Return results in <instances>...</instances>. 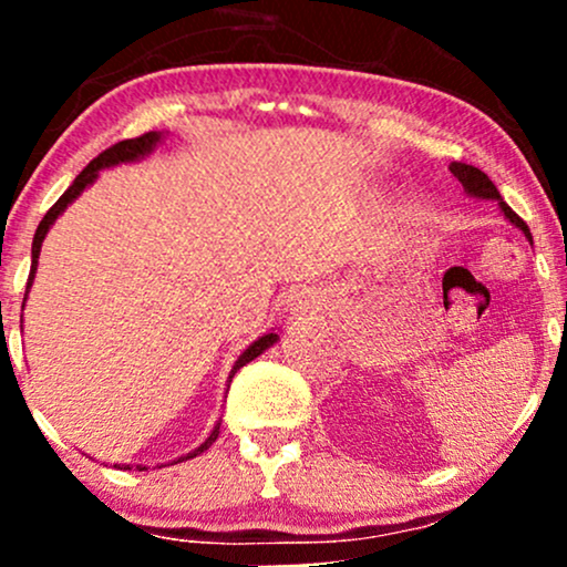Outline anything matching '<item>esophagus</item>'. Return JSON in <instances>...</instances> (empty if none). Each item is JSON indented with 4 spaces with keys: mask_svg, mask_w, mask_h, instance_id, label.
I'll use <instances>...</instances> for the list:
<instances>
[{
    "mask_svg": "<svg viewBox=\"0 0 567 567\" xmlns=\"http://www.w3.org/2000/svg\"><path fill=\"white\" fill-rule=\"evenodd\" d=\"M309 309H311V296H306V292H298V296L292 298V311H298V315H306Z\"/></svg>",
    "mask_w": 567,
    "mask_h": 567,
    "instance_id": "1",
    "label": "esophagus"
}]
</instances>
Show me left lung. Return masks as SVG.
Instances as JSON below:
<instances>
[{
	"mask_svg": "<svg viewBox=\"0 0 567 567\" xmlns=\"http://www.w3.org/2000/svg\"><path fill=\"white\" fill-rule=\"evenodd\" d=\"M451 173L455 175V178L461 181V186H464V192H466V194H472V197H480V199H496V202H498V207H501V213H504V216L509 218L512 224L517 226V229L523 231L525 237L530 239V245H533V237H530L528 224H525V220L519 218L517 213H514L512 207L506 205L504 199H501L498 188L493 186V181L487 178V175H485L483 171H477V167H474V165H464V162H451Z\"/></svg>",
	"mask_w": 567,
	"mask_h": 567,
	"instance_id": "left-lung-1",
	"label": "left lung"
}]
</instances>
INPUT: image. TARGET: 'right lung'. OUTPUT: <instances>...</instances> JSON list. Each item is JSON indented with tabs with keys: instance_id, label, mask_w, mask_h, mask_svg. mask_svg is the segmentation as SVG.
Here are the masks:
<instances>
[{
	"instance_id": "1",
	"label": "right lung",
	"mask_w": 567,
	"mask_h": 567,
	"mask_svg": "<svg viewBox=\"0 0 567 567\" xmlns=\"http://www.w3.org/2000/svg\"><path fill=\"white\" fill-rule=\"evenodd\" d=\"M159 141H162V133H157V130H152V133H143V135H138V138H127V141H120V143H114L112 148H106V152H101V154H97V157H95L93 162H90V165L84 167V171H82L80 175H76V178H74V184H71V186L66 188V192L61 194V199H58L55 205L50 207L48 213H44V218L39 220V226H37V234H34V245H31V275H29V282H25V292H29L31 282H34V275H37V261H39V250H42V239L48 237L50 226L55 224V218L61 216L63 210H66V207L71 205V202H74L76 197H80V194L84 192V188H87L90 184H93V181L97 178V171H106V167L122 165V162H135V159H143V157H146V154H152V152H154V146H157ZM277 341H279V336H277V333H266V336L258 338V341H252L250 347H247V349L243 351V354H239V360L234 362V368H231V375H229V381L234 379V373H237L239 368L247 365V362H252V360H256L258 354H264L266 349H269V347H275ZM218 429H220V424L213 426L210 437H207L205 442H202L199 447H194L192 453L181 455L178 461L194 458V455L205 453L207 447H210L213 442L218 440ZM178 461H175V464H178ZM127 470H130V466H127ZM138 470H146V466H138Z\"/></svg>"
}]
</instances>
